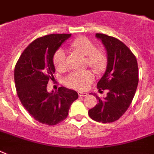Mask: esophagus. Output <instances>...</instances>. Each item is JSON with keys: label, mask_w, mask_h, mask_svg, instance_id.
<instances>
[{"label": "esophagus", "mask_w": 154, "mask_h": 154, "mask_svg": "<svg viewBox=\"0 0 154 154\" xmlns=\"http://www.w3.org/2000/svg\"><path fill=\"white\" fill-rule=\"evenodd\" d=\"M78 95H79V97H86L87 95H88V94H86V93H82V92H79V93H78Z\"/></svg>", "instance_id": "1"}]
</instances>
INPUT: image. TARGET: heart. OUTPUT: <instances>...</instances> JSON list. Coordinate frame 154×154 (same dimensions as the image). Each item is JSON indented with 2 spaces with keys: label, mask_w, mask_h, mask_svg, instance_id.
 Returning <instances> with one entry per match:
<instances>
[{
  "label": "heart",
  "mask_w": 154,
  "mask_h": 154,
  "mask_svg": "<svg viewBox=\"0 0 154 154\" xmlns=\"http://www.w3.org/2000/svg\"><path fill=\"white\" fill-rule=\"evenodd\" d=\"M71 48L86 57L87 64L96 72H100L107 65V56L102 50L97 49L96 45L86 37H81L75 39L70 44ZM54 67L57 70L65 69V53L63 49H58L53 57ZM94 79L90 71H76L71 72L65 77V83L68 86L77 90L86 89Z\"/></svg>",
  "instance_id": "b5f03b06"
}]
</instances>
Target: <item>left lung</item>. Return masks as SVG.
I'll return each mask as SVG.
<instances>
[{
  "label": "left lung",
  "instance_id": "8db88e82",
  "mask_svg": "<svg viewBox=\"0 0 154 154\" xmlns=\"http://www.w3.org/2000/svg\"><path fill=\"white\" fill-rule=\"evenodd\" d=\"M107 53V66L97 82V89L107 90V96L89 110L92 119L101 123L117 121L131 104L138 85V66L135 56L125 45L117 38L96 33Z\"/></svg>",
  "mask_w": 154,
  "mask_h": 154
}]
</instances>
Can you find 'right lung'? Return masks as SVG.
I'll list each match as a JSON object with an SVG mask.
<instances>
[{
    "label": "right lung",
    "instance_id": "obj_1",
    "mask_svg": "<svg viewBox=\"0 0 154 154\" xmlns=\"http://www.w3.org/2000/svg\"><path fill=\"white\" fill-rule=\"evenodd\" d=\"M71 34H49L39 37L24 50L14 69L17 96L29 113L42 124L54 125L68 116L77 92L60 87L47 91V84L55 72L53 54Z\"/></svg>",
    "mask_w": 154,
    "mask_h": 154
}]
</instances>
